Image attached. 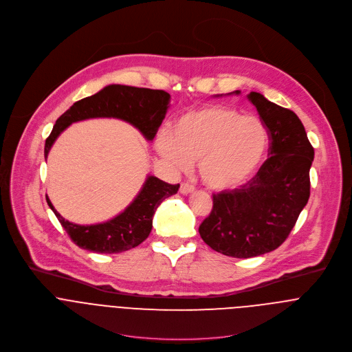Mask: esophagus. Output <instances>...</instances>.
<instances>
[{
  "label": "esophagus",
  "mask_w": 352,
  "mask_h": 352,
  "mask_svg": "<svg viewBox=\"0 0 352 352\" xmlns=\"http://www.w3.org/2000/svg\"><path fill=\"white\" fill-rule=\"evenodd\" d=\"M194 186L192 184H190V183H183L182 186H180V192L183 194V195H187V194H191V192H194Z\"/></svg>",
  "instance_id": "34e87169"
}]
</instances>
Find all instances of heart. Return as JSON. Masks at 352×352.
Listing matches in <instances>:
<instances>
[{"label": "heart", "instance_id": "heart-1", "mask_svg": "<svg viewBox=\"0 0 352 352\" xmlns=\"http://www.w3.org/2000/svg\"><path fill=\"white\" fill-rule=\"evenodd\" d=\"M268 131L254 116L224 106H208L180 116L157 139V151L179 169L199 161L202 180L226 190L246 183L268 148Z\"/></svg>", "mask_w": 352, "mask_h": 352}]
</instances>
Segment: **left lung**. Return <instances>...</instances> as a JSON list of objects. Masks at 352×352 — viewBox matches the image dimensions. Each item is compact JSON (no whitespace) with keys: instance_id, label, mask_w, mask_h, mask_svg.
Wrapping results in <instances>:
<instances>
[{"instance_id":"1","label":"left lung","mask_w":352,"mask_h":352,"mask_svg":"<svg viewBox=\"0 0 352 352\" xmlns=\"http://www.w3.org/2000/svg\"><path fill=\"white\" fill-rule=\"evenodd\" d=\"M248 99L268 131L270 157L239 188L213 194L212 212L198 230L213 250L236 258L268 253L285 242L308 202L314 161L304 125L292 110L257 92Z\"/></svg>"}]
</instances>
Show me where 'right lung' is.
Wrapping results in <instances>:
<instances>
[{
	"label": "right lung",
	"instance_id": "right-lung-1",
	"mask_svg": "<svg viewBox=\"0 0 352 352\" xmlns=\"http://www.w3.org/2000/svg\"><path fill=\"white\" fill-rule=\"evenodd\" d=\"M170 95L160 89L109 85L98 94L76 102L62 114L45 142V158L58 136L73 122L89 118H118L133 125L148 142L161 126L169 107ZM180 184H169L148 176L132 204L114 219L91 226L74 224L62 217L47 197L72 241L96 253H121L140 245L151 232L153 216L164 199L177 192Z\"/></svg>",
	"mask_w": 352,
	"mask_h": 352
}]
</instances>
